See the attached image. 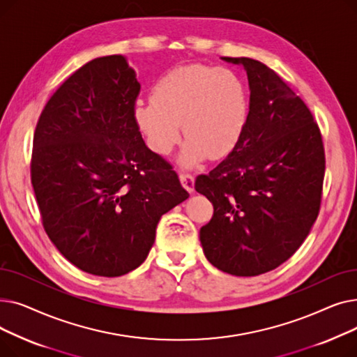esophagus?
<instances>
[{"mask_svg":"<svg viewBox=\"0 0 357 357\" xmlns=\"http://www.w3.org/2000/svg\"><path fill=\"white\" fill-rule=\"evenodd\" d=\"M179 181H181L182 186H183V188H185L186 191H188L190 194L194 192L195 179H194L192 175H190V174H181V175H179Z\"/></svg>","mask_w":357,"mask_h":357,"instance_id":"1","label":"esophagus"}]
</instances>
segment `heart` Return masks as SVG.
I'll return each mask as SVG.
<instances>
[{"label":"heart","instance_id":"b5f03b06","mask_svg":"<svg viewBox=\"0 0 357 357\" xmlns=\"http://www.w3.org/2000/svg\"><path fill=\"white\" fill-rule=\"evenodd\" d=\"M248 116L246 88L237 75L201 63L166 72L153 85L150 100L133 108L146 144L160 156L179 142L182 123L186 140L179 162L185 167L229 156L245 133Z\"/></svg>","mask_w":357,"mask_h":357}]
</instances>
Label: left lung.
Wrapping results in <instances>:
<instances>
[{
  "instance_id": "8db88e82",
  "label": "left lung",
  "mask_w": 357,
  "mask_h": 357,
  "mask_svg": "<svg viewBox=\"0 0 357 357\" xmlns=\"http://www.w3.org/2000/svg\"><path fill=\"white\" fill-rule=\"evenodd\" d=\"M221 59L248 73L249 116L227 159L195 181L214 205L199 240L217 269L257 276L282 265L310 234L321 204L323 139L305 102L276 72L250 58Z\"/></svg>"
}]
</instances>
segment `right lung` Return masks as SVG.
I'll list each match as a JSON object with an SVG mask.
<instances>
[{"mask_svg": "<svg viewBox=\"0 0 357 357\" xmlns=\"http://www.w3.org/2000/svg\"><path fill=\"white\" fill-rule=\"evenodd\" d=\"M139 92L124 56L97 58L59 86L36 126L31 185L43 227L91 275L139 268L160 217L190 197L142 139L133 120Z\"/></svg>", "mask_w": 357, "mask_h": 357, "instance_id": "1", "label": "right lung"}]
</instances>
